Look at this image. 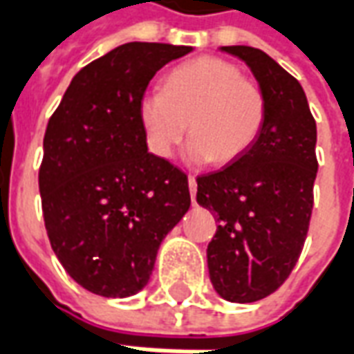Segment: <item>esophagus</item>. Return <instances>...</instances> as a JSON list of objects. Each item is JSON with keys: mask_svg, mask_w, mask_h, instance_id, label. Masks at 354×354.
<instances>
[{"mask_svg": "<svg viewBox=\"0 0 354 354\" xmlns=\"http://www.w3.org/2000/svg\"><path fill=\"white\" fill-rule=\"evenodd\" d=\"M187 184H189V193H192V201L195 203V192H197V182H195V176L187 178Z\"/></svg>", "mask_w": 354, "mask_h": 354, "instance_id": "esophagus-1", "label": "esophagus"}]
</instances>
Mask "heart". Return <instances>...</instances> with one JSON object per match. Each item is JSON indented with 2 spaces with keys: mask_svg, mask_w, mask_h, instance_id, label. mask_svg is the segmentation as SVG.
Here are the masks:
<instances>
[{
  "mask_svg": "<svg viewBox=\"0 0 354 354\" xmlns=\"http://www.w3.org/2000/svg\"><path fill=\"white\" fill-rule=\"evenodd\" d=\"M261 88L243 77L230 60L199 57L167 73L162 91H147L138 102L147 149L170 159L189 124L185 157L193 165H230L256 144L266 124Z\"/></svg>",
  "mask_w": 354,
  "mask_h": 354,
  "instance_id": "1",
  "label": "heart"
}]
</instances>
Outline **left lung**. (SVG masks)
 Instances as JSON below:
<instances>
[{"label":"left lung","instance_id":"left-lung-1","mask_svg":"<svg viewBox=\"0 0 354 354\" xmlns=\"http://www.w3.org/2000/svg\"><path fill=\"white\" fill-rule=\"evenodd\" d=\"M266 94L261 134L239 161L197 178V203L218 220L208 243L214 290L233 304L263 299L288 279L304 248L317 178V123L304 88L263 50L231 45Z\"/></svg>","mask_w":354,"mask_h":354}]
</instances>
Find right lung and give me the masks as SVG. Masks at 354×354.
<instances>
[{
  "mask_svg": "<svg viewBox=\"0 0 354 354\" xmlns=\"http://www.w3.org/2000/svg\"><path fill=\"white\" fill-rule=\"evenodd\" d=\"M193 47L132 41L85 66L43 138L45 230L68 274L104 297L146 286L162 239L189 210L182 170L147 151L138 102Z\"/></svg>",
  "mask_w": 354,
  "mask_h": 354,
  "instance_id": "obj_1",
  "label": "right lung"
}]
</instances>
